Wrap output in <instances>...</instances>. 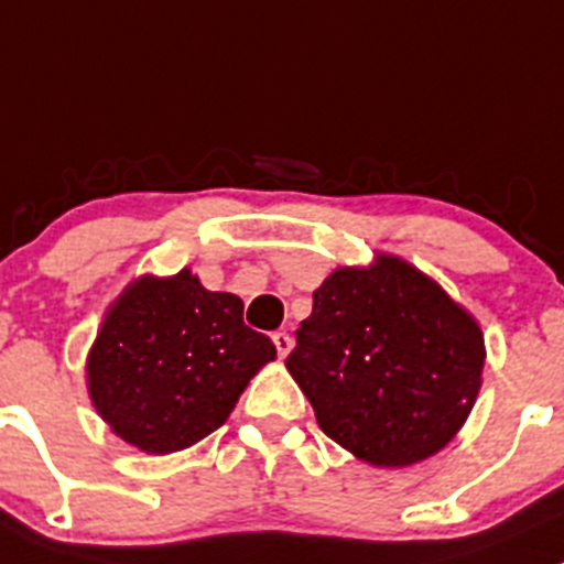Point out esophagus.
<instances>
[{"label":"esophagus","instance_id":"esophagus-1","mask_svg":"<svg viewBox=\"0 0 564 564\" xmlns=\"http://www.w3.org/2000/svg\"><path fill=\"white\" fill-rule=\"evenodd\" d=\"M273 346H276L279 357H288V351L293 348V337L288 332H273Z\"/></svg>","mask_w":564,"mask_h":564}]
</instances>
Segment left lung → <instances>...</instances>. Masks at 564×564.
<instances>
[{"instance_id": "8db88e82", "label": "left lung", "mask_w": 564, "mask_h": 564, "mask_svg": "<svg viewBox=\"0 0 564 564\" xmlns=\"http://www.w3.org/2000/svg\"><path fill=\"white\" fill-rule=\"evenodd\" d=\"M285 366L326 437L384 468L446 446L474 406L485 337L459 304L399 257L340 268L313 293Z\"/></svg>"}]
</instances>
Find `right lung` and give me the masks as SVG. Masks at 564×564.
<instances>
[{"label": "right lung", "instance_id": "obj_1", "mask_svg": "<svg viewBox=\"0 0 564 564\" xmlns=\"http://www.w3.org/2000/svg\"><path fill=\"white\" fill-rule=\"evenodd\" d=\"M276 357L243 324V302L191 271L138 279L107 313L88 357V390L118 437L171 454L216 432L257 368Z\"/></svg>", "mask_w": 564, "mask_h": 564}]
</instances>
